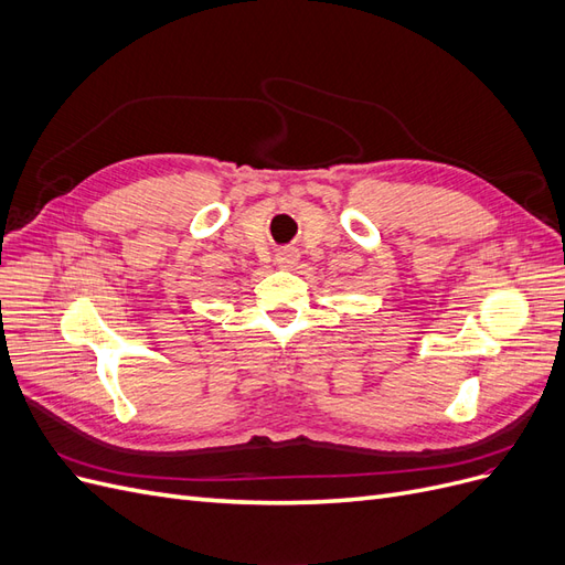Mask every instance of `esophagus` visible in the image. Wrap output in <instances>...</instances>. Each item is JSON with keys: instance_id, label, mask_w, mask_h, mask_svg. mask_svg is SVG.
<instances>
[{"instance_id": "obj_1", "label": "esophagus", "mask_w": 565, "mask_h": 565, "mask_svg": "<svg viewBox=\"0 0 565 565\" xmlns=\"http://www.w3.org/2000/svg\"><path fill=\"white\" fill-rule=\"evenodd\" d=\"M276 262L282 268H292L299 262V249L297 247H282V249H278Z\"/></svg>"}]
</instances>
